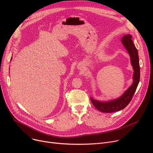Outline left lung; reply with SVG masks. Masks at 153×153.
<instances>
[{
  "label": "left lung",
  "instance_id": "left-lung-1",
  "mask_svg": "<svg viewBox=\"0 0 153 153\" xmlns=\"http://www.w3.org/2000/svg\"><path fill=\"white\" fill-rule=\"evenodd\" d=\"M131 35H125L121 42L130 57L131 64L133 69V83L120 97L107 101H100L91 97V100L94 107L103 113H111L125 108L130 101L136 90L140 82V68L138 50L132 41Z\"/></svg>",
  "mask_w": 153,
  "mask_h": 153
}]
</instances>
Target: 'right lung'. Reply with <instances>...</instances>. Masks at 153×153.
I'll use <instances>...</instances> for the list:
<instances>
[{
    "label": "right lung",
    "mask_w": 153,
    "mask_h": 153,
    "mask_svg": "<svg viewBox=\"0 0 153 153\" xmlns=\"http://www.w3.org/2000/svg\"><path fill=\"white\" fill-rule=\"evenodd\" d=\"M12 58H11V60H12Z\"/></svg>",
    "instance_id": "right-lung-1"
}]
</instances>
